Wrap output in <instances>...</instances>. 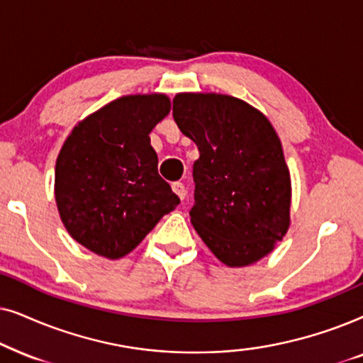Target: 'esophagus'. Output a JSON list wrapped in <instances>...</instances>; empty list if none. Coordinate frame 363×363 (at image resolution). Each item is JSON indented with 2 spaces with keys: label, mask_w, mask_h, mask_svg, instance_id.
Listing matches in <instances>:
<instances>
[{
  "label": "esophagus",
  "mask_w": 363,
  "mask_h": 363,
  "mask_svg": "<svg viewBox=\"0 0 363 363\" xmlns=\"http://www.w3.org/2000/svg\"><path fill=\"white\" fill-rule=\"evenodd\" d=\"M172 191H174V194H176L181 201L186 197V187H184V184H182V182H174Z\"/></svg>",
  "instance_id": "esophagus-1"
}]
</instances>
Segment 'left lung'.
I'll return each mask as SVG.
<instances>
[{"label":"left lung","mask_w":363,"mask_h":363,"mask_svg":"<svg viewBox=\"0 0 363 363\" xmlns=\"http://www.w3.org/2000/svg\"><path fill=\"white\" fill-rule=\"evenodd\" d=\"M174 121L201 154L191 224L227 267L259 262L291 227V172L274 125L220 93H177Z\"/></svg>","instance_id":"1"}]
</instances>
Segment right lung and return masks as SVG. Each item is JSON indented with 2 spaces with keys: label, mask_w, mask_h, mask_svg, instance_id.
Wrapping results in <instances>:
<instances>
[{
  "label": "right lung",
  "mask_w": 363,
  "mask_h": 363,
  "mask_svg": "<svg viewBox=\"0 0 363 363\" xmlns=\"http://www.w3.org/2000/svg\"><path fill=\"white\" fill-rule=\"evenodd\" d=\"M171 111L164 93L128 94L81 119L56 159L55 199L67 234L121 259L179 204L149 134Z\"/></svg>",
  "instance_id": "right-lung-1"
}]
</instances>
